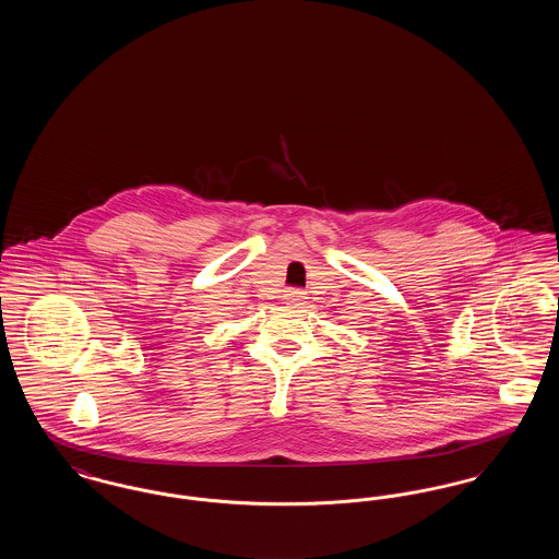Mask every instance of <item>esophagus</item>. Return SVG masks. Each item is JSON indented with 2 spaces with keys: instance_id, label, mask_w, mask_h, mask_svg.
Segmentation results:
<instances>
[{
  "instance_id": "1",
  "label": "esophagus",
  "mask_w": 559,
  "mask_h": 559,
  "mask_svg": "<svg viewBox=\"0 0 559 559\" xmlns=\"http://www.w3.org/2000/svg\"><path fill=\"white\" fill-rule=\"evenodd\" d=\"M283 299H285L287 306L297 308V306H304V301L308 299V295H306V292H301V289H287L285 295H283Z\"/></svg>"
}]
</instances>
